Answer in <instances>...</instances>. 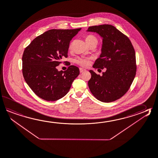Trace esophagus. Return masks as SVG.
<instances>
[{"label": "esophagus", "instance_id": "34e87169", "mask_svg": "<svg viewBox=\"0 0 158 158\" xmlns=\"http://www.w3.org/2000/svg\"><path fill=\"white\" fill-rule=\"evenodd\" d=\"M79 70H80V73H83V72H84V71H86V70L85 69H83V68H80L79 69Z\"/></svg>", "mask_w": 158, "mask_h": 158}]
</instances>
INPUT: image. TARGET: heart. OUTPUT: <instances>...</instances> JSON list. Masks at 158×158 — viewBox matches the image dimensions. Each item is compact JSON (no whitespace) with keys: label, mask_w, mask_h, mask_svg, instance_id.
<instances>
[{"label":"heart","mask_w":158,"mask_h":158,"mask_svg":"<svg viewBox=\"0 0 158 158\" xmlns=\"http://www.w3.org/2000/svg\"><path fill=\"white\" fill-rule=\"evenodd\" d=\"M85 42L87 43L88 45L90 44L91 43H97V42H98L96 37L95 36H94V35H92V34L87 35L85 37ZM74 62L76 64H79L80 66H83V67L88 66L89 64H90V60H89V58H88L78 57V58L75 59Z\"/></svg>","instance_id":"b5f03b06"}]
</instances>
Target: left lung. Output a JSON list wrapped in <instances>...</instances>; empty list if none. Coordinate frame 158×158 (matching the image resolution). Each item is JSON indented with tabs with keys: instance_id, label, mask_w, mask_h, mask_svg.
Masks as SVG:
<instances>
[{
	"instance_id": "1",
	"label": "left lung",
	"mask_w": 158,
	"mask_h": 158,
	"mask_svg": "<svg viewBox=\"0 0 158 158\" xmlns=\"http://www.w3.org/2000/svg\"><path fill=\"white\" fill-rule=\"evenodd\" d=\"M87 31L102 38L101 54L93 68L103 69L102 75L90 70L88 87L97 100L110 102L118 100L129 90L136 74L135 49L128 36L111 25L90 26Z\"/></svg>"
}]
</instances>
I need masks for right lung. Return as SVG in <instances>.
<instances>
[{
    "label": "right lung",
    "mask_w": 158,
    "mask_h": 158,
    "mask_svg": "<svg viewBox=\"0 0 158 158\" xmlns=\"http://www.w3.org/2000/svg\"><path fill=\"white\" fill-rule=\"evenodd\" d=\"M81 30H49L25 49L23 76L31 90L43 100L55 101L61 98L79 75V69L74 65L64 71H58L56 66L61 63L62 58L68 57L70 42Z\"/></svg>",
    "instance_id": "add662e5"
}]
</instances>
